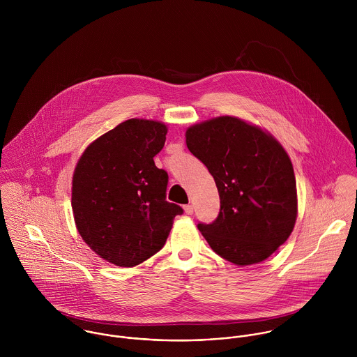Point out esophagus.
I'll return each mask as SVG.
<instances>
[{
  "instance_id": "1",
  "label": "esophagus",
  "mask_w": 357,
  "mask_h": 357,
  "mask_svg": "<svg viewBox=\"0 0 357 357\" xmlns=\"http://www.w3.org/2000/svg\"><path fill=\"white\" fill-rule=\"evenodd\" d=\"M184 210H185V213H187V214H192V213H194V207H192V204H185V206H184Z\"/></svg>"
}]
</instances>
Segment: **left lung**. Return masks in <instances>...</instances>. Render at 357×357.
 I'll return each mask as SVG.
<instances>
[{
  "instance_id": "1",
  "label": "left lung",
  "mask_w": 357,
  "mask_h": 357,
  "mask_svg": "<svg viewBox=\"0 0 357 357\" xmlns=\"http://www.w3.org/2000/svg\"><path fill=\"white\" fill-rule=\"evenodd\" d=\"M185 137L220 195L217 218L198 224L213 252L241 266L275 253L297 218L296 177L283 147L259 128L234 116L191 126Z\"/></svg>"
}]
</instances>
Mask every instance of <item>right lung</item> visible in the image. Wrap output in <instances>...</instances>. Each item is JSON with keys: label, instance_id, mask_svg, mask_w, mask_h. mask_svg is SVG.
<instances>
[{"label": "right lung", "instance_id": "1", "mask_svg": "<svg viewBox=\"0 0 357 357\" xmlns=\"http://www.w3.org/2000/svg\"><path fill=\"white\" fill-rule=\"evenodd\" d=\"M167 128L128 119L95 140L79 158L71 206L79 235L105 261L135 266L158 253L183 208L166 201L169 176L153 156Z\"/></svg>", "mask_w": 357, "mask_h": 357}]
</instances>
